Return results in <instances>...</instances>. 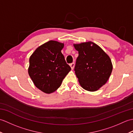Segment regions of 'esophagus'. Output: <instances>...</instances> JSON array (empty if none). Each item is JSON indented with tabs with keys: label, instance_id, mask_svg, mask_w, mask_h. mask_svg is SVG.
<instances>
[{
	"label": "esophagus",
	"instance_id": "1",
	"mask_svg": "<svg viewBox=\"0 0 133 133\" xmlns=\"http://www.w3.org/2000/svg\"><path fill=\"white\" fill-rule=\"evenodd\" d=\"M74 66H75V64H74V63H71V64H70V66L71 67V69L72 70L74 69Z\"/></svg>",
	"mask_w": 133,
	"mask_h": 133
}]
</instances>
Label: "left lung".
<instances>
[{"instance_id": "obj_1", "label": "left lung", "mask_w": 133, "mask_h": 133, "mask_svg": "<svg viewBox=\"0 0 133 133\" xmlns=\"http://www.w3.org/2000/svg\"><path fill=\"white\" fill-rule=\"evenodd\" d=\"M79 55L75 71L81 86L89 91H95L105 84L112 70L109 56L91 41L73 44Z\"/></svg>"}]
</instances>
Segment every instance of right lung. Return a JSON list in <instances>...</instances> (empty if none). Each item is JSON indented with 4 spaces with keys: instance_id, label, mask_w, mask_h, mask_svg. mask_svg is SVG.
<instances>
[{
    "instance_id": "right-lung-1",
    "label": "right lung",
    "mask_w": 133,
    "mask_h": 133,
    "mask_svg": "<svg viewBox=\"0 0 133 133\" xmlns=\"http://www.w3.org/2000/svg\"><path fill=\"white\" fill-rule=\"evenodd\" d=\"M63 47V43L50 41L39 46L30 57V77L35 86L46 94L55 91L71 71L61 52Z\"/></svg>"
}]
</instances>
